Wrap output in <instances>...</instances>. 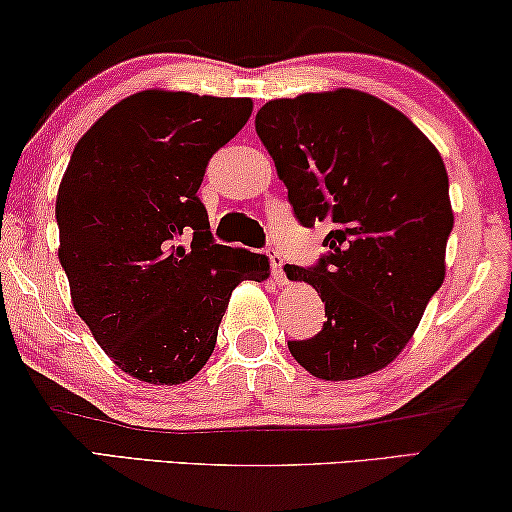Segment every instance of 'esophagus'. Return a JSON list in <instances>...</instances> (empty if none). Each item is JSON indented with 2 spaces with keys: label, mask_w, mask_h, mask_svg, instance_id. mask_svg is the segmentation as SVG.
Wrapping results in <instances>:
<instances>
[{
  "label": "esophagus",
  "mask_w": 512,
  "mask_h": 512,
  "mask_svg": "<svg viewBox=\"0 0 512 512\" xmlns=\"http://www.w3.org/2000/svg\"><path fill=\"white\" fill-rule=\"evenodd\" d=\"M269 262H271V276L276 280L278 285H285L287 283V276H285V259L283 255L278 253V250H269Z\"/></svg>",
  "instance_id": "34e87169"
}]
</instances>
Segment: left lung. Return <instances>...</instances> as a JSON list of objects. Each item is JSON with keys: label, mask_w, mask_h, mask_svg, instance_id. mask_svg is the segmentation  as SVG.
<instances>
[{"label": "left lung", "mask_w": 512, "mask_h": 512, "mask_svg": "<svg viewBox=\"0 0 512 512\" xmlns=\"http://www.w3.org/2000/svg\"><path fill=\"white\" fill-rule=\"evenodd\" d=\"M255 129L299 225L329 227L318 262L285 266L318 290L327 322L287 348L322 380L385 369L445 278L455 220L441 155L401 111L348 88L266 102Z\"/></svg>", "instance_id": "obj_1"}]
</instances>
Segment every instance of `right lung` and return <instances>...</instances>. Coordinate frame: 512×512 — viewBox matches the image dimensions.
Returning a JSON list of instances; mask_svg holds the SVG:
<instances>
[{
	"instance_id": "right-lung-1",
	"label": "right lung",
	"mask_w": 512,
	"mask_h": 512,
	"mask_svg": "<svg viewBox=\"0 0 512 512\" xmlns=\"http://www.w3.org/2000/svg\"><path fill=\"white\" fill-rule=\"evenodd\" d=\"M253 102L146 90L122 99L71 153L55 204L76 313L122 371L178 385L199 373L241 280L264 255L215 243L197 190ZM193 234L190 249L177 246Z\"/></svg>"
}]
</instances>
